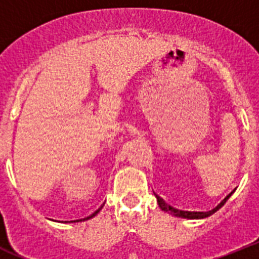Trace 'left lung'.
Segmentation results:
<instances>
[{
  "instance_id": "left-lung-1",
  "label": "left lung",
  "mask_w": 259,
  "mask_h": 259,
  "mask_svg": "<svg viewBox=\"0 0 259 259\" xmlns=\"http://www.w3.org/2000/svg\"><path fill=\"white\" fill-rule=\"evenodd\" d=\"M235 191H236V188L232 189V191L230 192V193L226 196V197L223 198V200L221 201V202L217 205L215 207H212L211 210H207V211H187V210H179V209H175V207L170 206V205H167L166 202L163 201V198H161L159 196H157L155 194V197H157V202L158 205H159V207H161L163 211L168 212V214H172L175 215V217H179V218H187V219H202V218H207V217H210V215H212L214 212L218 211L219 209H221L222 206H223L224 203L227 202L228 198L232 196L233 193H235Z\"/></svg>"
}]
</instances>
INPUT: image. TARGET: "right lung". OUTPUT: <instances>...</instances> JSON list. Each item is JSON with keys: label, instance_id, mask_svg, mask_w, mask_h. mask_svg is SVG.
Instances as JSON below:
<instances>
[{"label": "right lung", "instance_id": "obj_1", "mask_svg": "<svg viewBox=\"0 0 259 259\" xmlns=\"http://www.w3.org/2000/svg\"><path fill=\"white\" fill-rule=\"evenodd\" d=\"M102 207H104V205H101V206H100V207H98V209L97 210H96V211L95 212H93V214H91V215H89V217H87V218H83V219H76V221H66L65 222V223H75V222H84V221H88V219H91V218H93V217H95V215H97L98 214V212H100V210H101L102 209Z\"/></svg>", "mask_w": 259, "mask_h": 259}]
</instances>
